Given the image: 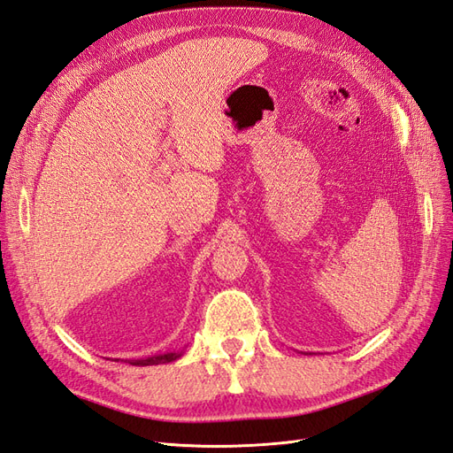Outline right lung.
I'll return each mask as SVG.
<instances>
[{
	"label": "right lung",
	"mask_w": 453,
	"mask_h": 453,
	"mask_svg": "<svg viewBox=\"0 0 453 453\" xmlns=\"http://www.w3.org/2000/svg\"><path fill=\"white\" fill-rule=\"evenodd\" d=\"M181 353H162V355H153V357H145V359H132L130 365L135 366H149V365H162V363H172L175 359H180Z\"/></svg>",
	"instance_id": "1"
}]
</instances>
